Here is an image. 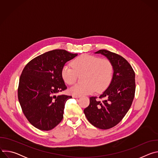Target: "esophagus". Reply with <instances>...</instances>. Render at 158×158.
Here are the masks:
<instances>
[{
  "label": "esophagus",
  "instance_id": "esophagus-1",
  "mask_svg": "<svg viewBox=\"0 0 158 158\" xmlns=\"http://www.w3.org/2000/svg\"><path fill=\"white\" fill-rule=\"evenodd\" d=\"M73 97L74 98H80V96H76V95H73Z\"/></svg>",
  "mask_w": 158,
  "mask_h": 158
}]
</instances>
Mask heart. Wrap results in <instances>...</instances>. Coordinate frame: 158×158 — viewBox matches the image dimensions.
<instances>
[{
  "label": "heart",
  "mask_w": 158,
  "mask_h": 158,
  "mask_svg": "<svg viewBox=\"0 0 158 158\" xmlns=\"http://www.w3.org/2000/svg\"><path fill=\"white\" fill-rule=\"evenodd\" d=\"M71 65L64 64L60 74L64 82L68 85L74 84L78 76L82 74L84 82L76 84L69 89L73 95L91 94L95 90L97 92L104 91L113 77V65L106 58L83 54L74 59Z\"/></svg>",
  "instance_id": "b5f03b06"
}]
</instances>
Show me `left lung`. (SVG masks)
I'll list each match as a JSON object with an SVG mask.
<instances>
[{
  "label": "left lung",
  "instance_id": "1",
  "mask_svg": "<svg viewBox=\"0 0 158 158\" xmlns=\"http://www.w3.org/2000/svg\"><path fill=\"white\" fill-rule=\"evenodd\" d=\"M96 53L110 60L114 67L113 77L99 99L90 98L89 105L84 112L93 126L108 129L120 123L131 106L136 90L135 73L130 64L120 55L104 49Z\"/></svg>",
  "mask_w": 158,
  "mask_h": 158
}]
</instances>
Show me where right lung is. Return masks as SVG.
<instances>
[{"label":"right lung","instance_id":"add662e5","mask_svg":"<svg viewBox=\"0 0 158 158\" xmlns=\"http://www.w3.org/2000/svg\"><path fill=\"white\" fill-rule=\"evenodd\" d=\"M77 56L63 49L51 51L32 59L22 71L18 99L35 127L49 131L62 120L65 102L72 96L55 94L67 89L60 74L62 66Z\"/></svg>","mask_w":158,"mask_h":158}]
</instances>
